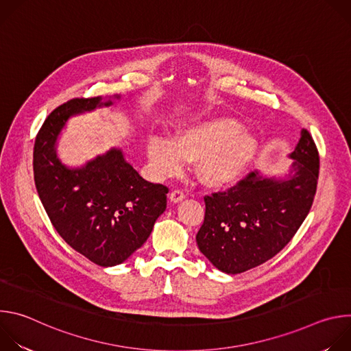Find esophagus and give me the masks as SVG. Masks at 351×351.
I'll return each mask as SVG.
<instances>
[{
    "instance_id": "obj_1",
    "label": "esophagus",
    "mask_w": 351,
    "mask_h": 351,
    "mask_svg": "<svg viewBox=\"0 0 351 351\" xmlns=\"http://www.w3.org/2000/svg\"><path fill=\"white\" fill-rule=\"evenodd\" d=\"M169 198H171L172 203H179L180 199L184 198V191L180 190V189H175V190L169 194Z\"/></svg>"
}]
</instances>
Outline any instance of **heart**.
<instances>
[{
  "mask_svg": "<svg viewBox=\"0 0 351 351\" xmlns=\"http://www.w3.org/2000/svg\"><path fill=\"white\" fill-rule=\"evenodd\" d=\"M258 152L257 137L232 118H217L180 130L173 141L152 137L147 156L154 172L175 175L186 161L195 160L198 179L210 187L236 183Z\"/></svg>",
  "mask_w": 351,
  "mask_h": 351,
  "instance_id": "heart-1",
  "label": "heart"
}]
</instances>
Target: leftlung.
<instances>
[{
    "label": "left lung",
    "mask_w": 351,
    "mask_h": 351,
    "mask_svg": "<svg viewBox=\"0 0 351 351\" xmlns=\"http://www.w3.org/2000/svg\"><path fill=\"white\" fill-rule=\"evenodd\" d=\"M290 157L294 173L289 179L248 172L228 190L204 197V222L195 240L219 271L234 275L264 264L304 222L319 175L318 148L307 129Z\"/></svg>",
    "instance_id": "1"
}]
</instances>
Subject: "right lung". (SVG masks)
Wrapping results in <instances>:
<instances>
[{
    "mask_svg": "<svg viewBox=\"0 0 351 351\" xmlns=\"http://www.w3.org/2000/svg\"><path fill=\"white\" fill-rule=\"evenodd\" d=\"M101 104L99 97L72 98L47 117L34 141L33 173L60 236L91 263L112 267L145 243L167 208L169 189L144 180L115 148L82 169H68L58 161L54 144L66 119Z\"/></svg>",
    "mask_w": 351,
    "mask_h": 351,
    "instance_id": "add662e5",
    "label": "right lung"
}]
</instances>
